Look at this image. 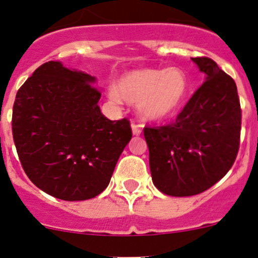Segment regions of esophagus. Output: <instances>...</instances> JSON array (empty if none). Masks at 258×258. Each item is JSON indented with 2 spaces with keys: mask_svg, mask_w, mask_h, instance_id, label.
Listing matches in <instances>:
<instances>
[{
  "mask_svg": "<svg viewBox=\"0 0 258 258\" xmlns=\"http://www.w3.org/2000/svg\"><path fill=\"white\" fill-rule=\"evenodd\" d=\"M131 128H132V134H134L135 136H140V135L142 134V128H141L140 124L131 123Z\"/></svg>",
  "mask_w": 258,
  "mask_h": 258,
  "instance_id": "esophagus-1",
  "label": "esophagus"
}]
</instances>
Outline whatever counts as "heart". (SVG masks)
I'll return each instance as SVG.
<instances>
[{
	"mask_svg": "<svg viewBox=\"0 0 258 258\" xmlns=\"http://www.w3.org/2000/svg\"><path fill=\"white\" fill-rule=\"evenodd\" d=\"M190 90V83L180 68L136 69L124 73L117 86L108 88V97L115 104L123 100L137 104L141 117L159 121L169 117L183 105Z\"/></svg>",
	"mask_w": 258,
	"mask_h": 258,
	"instance_id": "1",
	"label": "heart"
}]
</instances>
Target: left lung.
<instances>
[{
  "label": "left lung",
  "instance_id": "left-lung-1",
  "mask_svg": "<svg viewBox=\"0 0 258 258\" xmlns=\"http://www.w3.org/2000/svg\"><path fill=\"white\" fill-rule=\"evenodd\" d=\"M205 74L177 120L145 127L156 188L170 197H191L230 170L240 146L241 107L234 79L210 58H191Z\"/></svg>",
  "mask_w": 258,
  "mask_h": 258
}]
</instances>
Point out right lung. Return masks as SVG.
I'll use <instances>...</instances> for the list:
<instances>
[{"instance_id": "obj_1", "label": "right lung", "mask_w": 258, "mask_h": 258, "mask_svg": "<svg viewBox=\"0 0 258 258\" xmlns=\"http://www.w3.org/2000/svg\"><path fill=\"white\" fill-rule=\"evenodd\" d=\"M95 83L81 70L48 61L16 95L12 132L22 167L34 185L58 199L102 193L132 138L127 118L102 115Z\"/></svg>"}]
</instances>
